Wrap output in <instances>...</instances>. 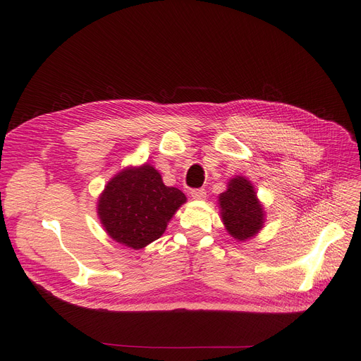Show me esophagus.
I'll list each match as a JSON object with an SVG mask.
<instances>
[{
  "label": "esophagus",
  "instance_id": "1",
  "mask_svg": "<svg viewBox=\"0 0 361 361\" xmlns=\"http://www.w3.org/2000/svg\"><path fill=\"white\" fill-rule=\"evenodd\" d=\"M190 195L195 200H204L206 199V192L203 190V188H196V190H192Z\"/></svg>",
  "mask_w": 361,
  "mask_h": 361
}]
</instances>
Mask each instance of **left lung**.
I'll return each mask as SVG.
<instances>
[{
    "label": "left lung",
    "mask_w": 361,
    "mask_h": 361,
    "mask_svg": "<svg viewBox=\"0 0 361 361\" xmlns=\"http://www.w3.org/2000/svg\"><path fill=\"white\" fill-rule=\"evenodd\" d=\"M218 204L225 230L235 241L252 240L264 226L263 203L253 183L244 176L230 178L226 190L218 196Z\"/></svg>",
    "instance_id": "obj_1"
}]
</instances>
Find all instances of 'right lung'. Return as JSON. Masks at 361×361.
<instances>
[{
  "label": "right lung",
  "instance_id": "1",
  "mask_svg": "<svg viewBox=\"0 0 361 361\" xmlns=\"http://www.w3.org/2000/svg\"><path fill=\"white\" fill-rule=\"evenodd\" d=\"M185 195L164 184L154 165L142 164L120 169L98 197L97 212L104 231L130 249H143L158 240Z\"/></svg>",
  "mask_w": 361,
  "mask_h": 361
}]
</instances>
